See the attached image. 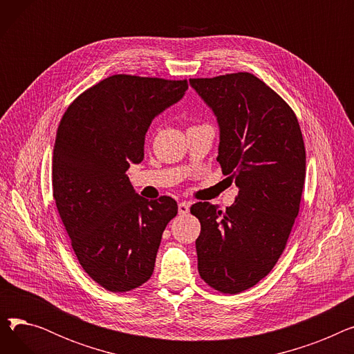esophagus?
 I'll return each mask as SVG.
<instances>
[{
  "mask_svg": "<svg viewBox=\"0 0 354 354\" xmlns=\"http://www.w3.org/2000/svg\"><path fill=\"white\" fill-rule=\"evenodd\" d=\"M189 203L188 202H179L178 203V211H179V215H187L189 212Z\"/></svg>",
  "mask_w": 354,
  "mask_h": 354,
  "instance_id": "34e87169",
  "label": "esophagus"
}]
</instances>
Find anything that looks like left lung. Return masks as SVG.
<instances>
[{
  "label": "left lung",
  "instance_id": "left-lung-1",
  "mask_svg": "<svg viewBox=\"0 0 354 354\" xmlns=\"http://www.w3.org/2000/svg\"><path fill=\"white\" fill-rule=\"evenodd\" d=\"M216 115L222 174L239 188L221 211L196 202L198 271L222 294L254 287L274 268L291 234L306 179L304 139L294 110L247 71L189 79Z\"/></svg>",
  "mask_w": 354,
  "mask_h": 354
}]
</instances>
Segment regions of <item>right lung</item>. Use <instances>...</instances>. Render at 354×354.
<instances>
[{"label": "right lung", "instance_id": "add662e5", "mask_svg": "<svg viewBox=\"0 0 354 354\" xmlns=\"http://www.w3.org/2000/svg\"><path fill=\"white\" fill-rule=\"evenodd\" d=\"M188 80L113 74L74 99L54 142L53 198L84 272L111 292L152 277L162 234L178 214L171 196L149 201L126 175L143 159L153 118L176 103Z\"/></svg>", "mask_w": 354, "mask_h": 354}]
</instances>
